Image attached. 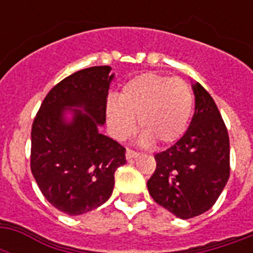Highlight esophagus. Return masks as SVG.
Instances as JSON below:
<instances>
[{
	"label": "esophagus",
	"mask_w": 253,
	"mask_h": 253,
	"mask_svg": "<svg viewBox=\"0 0 253 253\" xmlns=\"http://www.w3.org/2000/svg\"><path fill=\"white\" fill-rule=\"evenodd\" d=\"M139 155H140V154H139L138 151L131 150V148H127V150H126V159H127V160H131V159L138 158Z\"/></svg>",
	"instance_id": "obj_1"
}]
</instances>
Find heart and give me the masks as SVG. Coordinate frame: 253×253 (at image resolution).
I'll return each mask as SVG.
<instances>
[{"instance_id": "heart-1", "label": "heart", "mask_w": 253, "mask_h": 253, "mask_svg": "<svg viewBox=\"0 0 253 253\" xmlns=\"http://www.w3.org/2000/svg\"><path fill=\"white\" fill-rule=\"evenodd\" d=\"M193 101L192 87L184 80L144 73L128 81L119 98L107 99V122L111 134L123 140L134 132L138 117L143 142L168 144L186 131Z\"/></svg>"}]
</instances>
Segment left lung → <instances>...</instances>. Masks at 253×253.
Wrapping results in <instances>:
<instances>
[{
	"mask_svg": "<svg viewBox=\"0 0 253 253\" xmlns=\"http://www.w3.org/2000/svg\"><path fill=\"white\" fill-rule=\"evenodd\" d=\"M196 111L182 138L155 155L147 188L156 204L181 219L212 208L230 177V139L216 103L200 83L193 85Z\"/></svg>",
	"mask_w": 253,
	"mask_h": 253,
	"instance_id": "obj_1",
	"label": "left lung"
}]
</instances>
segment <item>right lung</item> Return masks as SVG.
Here are the masks:
<instances>
[{
	"label": "right lung",
	"mask_w": 253,
	"mask_h": 253,
	"mask_svg": "<svg viewBox=\"0 0 253 253\" xmlns=\"http://www.w3.org/2000/svg\"><path fill=\"white\" fill-rule=\"evenodd\" d=\"M110 67H90L65 77L47 93L31 128L33 176L59 211L81 215L110 198L114 173L126 163V148L99 134L106 121ZM81 107L85 111L72 109ZM74 118L65 123L64 111Z\"/></svg>",
	"instance_id": "add662e5"
}]
</instances>
